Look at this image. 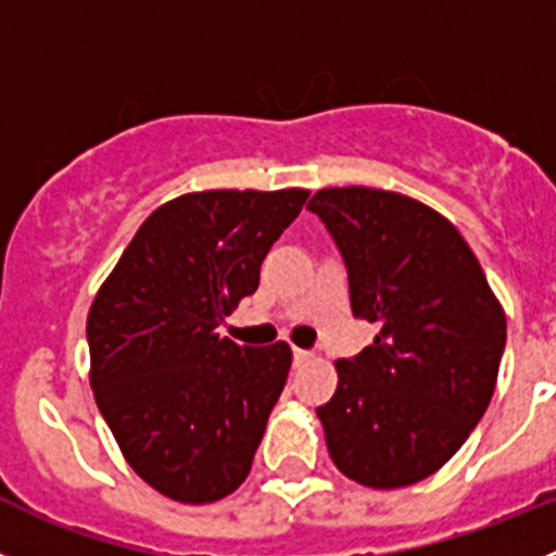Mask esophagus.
Returning a JSON list of instances; mask_svg holds the SVG:
<instances>
[{
    "label": "esophagus",
    "mask_w": 556,
    "mask_h": 556,
    "mask_svg": "<svg viewBox=\"0 0 556 556\" xmlns=\"http://www.w3.org/2000/svg\"><path fill=\"white\" fill-rule=\"evenodd\" d=\"M315 359V354L313 351H304V349H293V365L295 367H302V365H307V362H313Z\"/></svg>",
    "instance_id": "34e87169"
}]
</instances>
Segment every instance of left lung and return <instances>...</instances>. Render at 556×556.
Returning a JSON list of instances; mask_svg holds the SVG:
<instances>
[{"label":"left lung","instance_id":"obj_1","mask_svg":"<svg viewBox=\"0 0 556 556\" xmlns=\"http://www.w3.org/2000/svg\"><path fill=\"white\" fill-rule=\"evenodd\" d=\"M349 268L351 309L381 324L356 359H337L318 406L326 447L349 480L406 489L442 469L489 408L507 318L453 222L370 186L315 191Z\"/></svg>","mask_w":556,"mask_h":556}]
</instances>
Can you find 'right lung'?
Instances as JSON below:
<instances>
[{"instance_id": "right-lung-1", "label": "right lung", "mask_w": 556, "mask_h": 556, "mask_svg": "<svg viewBox=\"0 0 556 556\" xmlns=\"http://www.w3.org/2000/svg\"><path fill=\"white\" fill-rule=\"evenodd\" d=\"M307 189H211L142 222L87 315L90 387L150 489L211 505L247 480L293 351L238 345L219 326L261 285V263Z\"/></svg>"}]
</instances>
